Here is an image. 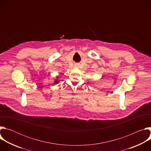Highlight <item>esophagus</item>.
<instances>
[{
	"label": "esophagus",
	"instance_id": "34e87169",
	"mask_svg": "<svg viewBox=\"0 0 151 151\" xmlns=\"http://www.w3.org/2000/svg\"><path fill=\"white\" fill-rule=\"evenodd\" d=\"M78 64H77V65H76V67H78Z\"/></svg>",
	"mask_w": 151,
	"mask_h": 151
}]
</instances>
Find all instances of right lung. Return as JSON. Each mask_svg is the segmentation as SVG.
Wrapping results in <instances>:
<instances>
[{
    "label": "right lung",
    "mask_w": 151,
    "mask_h": 151,
    "mask_svg": "<svg viewBox=\"0 0 151 151\" xmlns=\"http://www.w3.org/2000/svg\"><path fill=\"white\" fill-rule=\"evenodd\" d=\"M59 81H60L58 80V78L57 77V79L54 81V83H58L59 82Z\"/></svg>",
    "instance_id": "right-lung-1"
}]
</instances>
